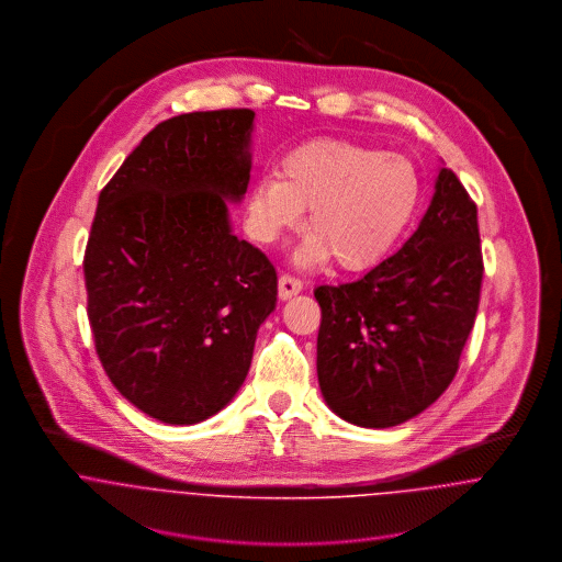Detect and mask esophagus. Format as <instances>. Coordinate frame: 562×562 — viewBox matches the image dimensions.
Segmentation results:
<instances>
[{"label":"esophagus","instance_id":"obj_1","mask_svg":"<svg viewBox=\"0 0 562 562\" xmlns=\"http://www.w3.org/2000/svg\"><path fill=\"white\" fill-rule=\"evenodd\" d=\"M301 292H303V281L301 279H296L292 274H283L279 279V299L281 301H288V299H292V296H296Z\"/></svg>","mask_w":562,"mask_h":562}]
</instances>
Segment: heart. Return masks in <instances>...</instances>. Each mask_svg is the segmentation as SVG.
Here are the masks:
<instances>
[{"label": "heart", "instance_id": "1", "mask_svg": "<svg viewBox=\"0 0 562 562\" xmlns=\"http://www.w3.org/2000/svg\"><path fill=\"white\" fill-rule=\"evenodd\" d=\"M422 196L415 164L348 140L322 138L292 149L279 175H263L248 194V218L261 241L303 225L314 232L301 261L335 257L337 268L361 272L381 263L408 229Z\"/></svg>", "mask_w": 562, "mask_h": 562}]
</instances>
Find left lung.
I'll return each instance as SVG.
<instances>
[{"instance_id":"1","label":"left lung","mask_w":562,"mask_h":562,"mask_svg":"<svg viewBox=\"0 0 562 562\" xmlns=\"http://www.w3.org/2000/svg\"><path fill=\"white\" fill-rule=\"evenodd\" d=\"M479 210L441 166L430 205L401 248L352 283L321 285L318 383L341 419L390 428L452 383L479 312Z\"/></svg>"}]
</instances>
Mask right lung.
I'll use <instances>...</instances> for the list:
<instances>
[{
  "instance_id": "1",
  "label": "right lung",
  "mask_w": 562,
  "mask_h": 562,
  "mask_svg": "<svg viewBox=\"0 0 562 562\" xmlns=\"http://www.w3.org/2000/svg\"><path fill=\"white\" fill-rule=\"evenodd\" d=\"M252 110L154 127L99 194L83 257L88 321L112 385L164 424L223 411L277 307L268 257L232 229L250 179Z\"/></svg>"
}]
</instances>
